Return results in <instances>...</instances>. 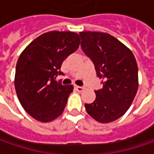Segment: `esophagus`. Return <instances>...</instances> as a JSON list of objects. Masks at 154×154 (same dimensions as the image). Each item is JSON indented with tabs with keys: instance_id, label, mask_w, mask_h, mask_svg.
Returning <instances> with one entry per match:
<instances>
[{
	"instance_id": "obj_1",
	"label": "esophagus",
	"mask_w": 154,
	"mask_h": 154,
	"mask_svg": "<svg viewBox=\"0 0 154 154\" xmlns=\"http://www.w3.org/2000/svg\"><path fill=\"white\" fill-rule=\"evenodd\" d=\"M74 88L78 91V92H81L83 90H84V87L83 86H74Z\"/></svg>"
}]
</instances>
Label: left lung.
Segmentation results:
<instances>
[{
	"label": "left lung",
	"instance_id": "left-lung-1",
	"mask_svg": "<svg viewBox=\"0 0 154 154\" xmlns=\"http://www.w3.org/2000/svg\"><path fill=\"white\" fill-rule=\"evenodd\" d=\"M80 36L81 49L103 84L95 91V100L85 103L86 112L102 123L115 121L126 113L138 90L136 60L132 51L109 34L81 32Z\"/></svg>",
	"mask_w": 154,
	"mask_h": 154
}]
</instances>
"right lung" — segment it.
<instances>
[{"label": "right lung", "mask_w": 154, "mask_h": 154, "mask_svg": "<svg viewBox=\"0 0 154 154\" xmlns=\"http://www.w3.org/2000/svg\"><path fill=\"white\" fill-rule=\"evenodd\" d=\"M80 38L72 32H50L23 51L15 69L14 86L22 107L33 118L51 122L62 114L73 86L56 82L62 62L77 51Z\"/></svg>", "instance_id": "1"}]
</instances>
